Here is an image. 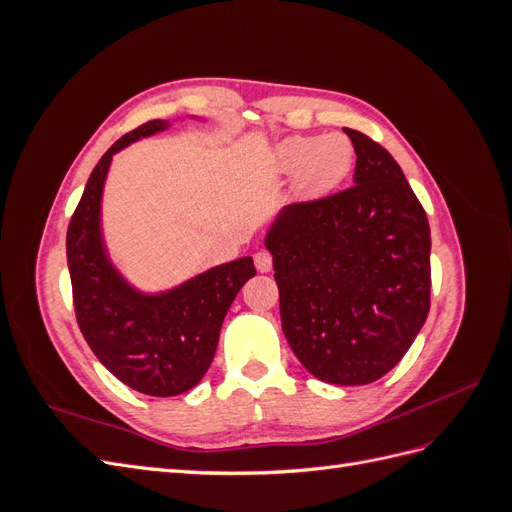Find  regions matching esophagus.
<instances>
[{"label":"esophagus","mask_w":512,"mask_h":512,"mask_svg":"<svg viewBox=\"0 0 512 512\" xmlns=\"http://www.w3.org/2000/svg\"><path fill=\"white\" fill-rule=\"evenodd\" d=\"M254 265L260 273H269L273 269V256L267 250H260L254 254Z\"/></svg>","instance_id":"1"}]
</instances>
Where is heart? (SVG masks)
<instances>
[{
  "instance_id": "obj_1",
  "label": "heart",
  "mask_w": 512,
  "mask_h": 512,
  "mask_svg": "<svg viewBox=\"0 0 512 512\" xmlns=\"http://www.w3.org/2000/svg\"><path fill=\"white\" fill-rule=\"evenodd\" d=\"M277 173L292 175L294 188L307 196L335 190L354 166V145L346 134L288 136L273 151Z\"/></svg>"
}]
</instances>
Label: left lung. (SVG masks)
I'll return each mask as SVG.
<instances>
[{
    "label": "left lung",
    "instance_id": "obj_1",
    "mask_svg": "<svg viewBox=\"0 0 512 512\" xmlns=\"http://www.w3.org/2000/svg\"><path fill=\"white\" fill-rule=\"evenodd\" d=\"M344 132L352 188L284 207L265 245L292 352L318 380L356 386L389 374L427 320L431 235L391 153Z\"/></svg>",
    "mask_w": 512,
    "mask_h": 512
}]
</instances>
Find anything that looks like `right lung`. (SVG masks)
<instances>
[{
	"label": "right lung",
	"mask_w": 512,
	"mask_h": 512,
	"mask_svg": "<svg viewBox=\"0 0 512 512\" xmlns=\"http://www.w3.org/2000/svg\"><path fill=\"white\" fill-rule=\"evenodd\" d=\"M168 126L162 119L147 121L104 153L66 237L74 312L85 342L115 378L151 397L181 395L203 380L230 303L256 275L254 260L243 256L173 290L147 294L130 286L108 258L100 224L108 166L117 151Z\"/></svg>",
	"instance_id": "obj_1"
}]
</instances>
